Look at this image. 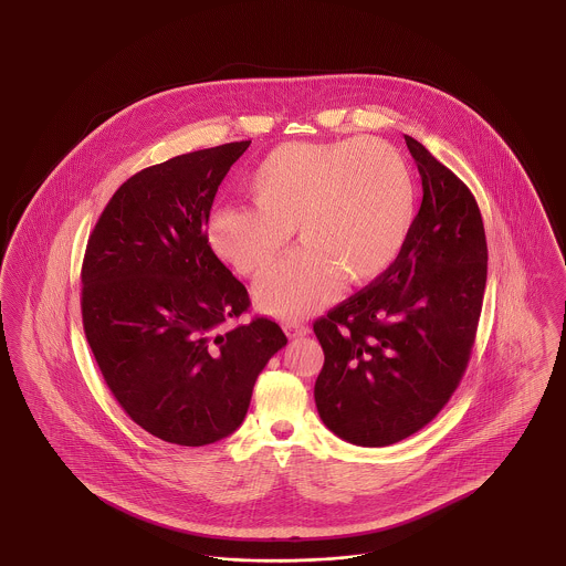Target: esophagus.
Segmentation results:
<instances>
[{"mask_svg": "<svg viewBox=\"0 0 566 566\" xmlns=\"http://www.w3.org/2000/svg\"><path fill=\"white\" fill-rule=\"evenodd\" d=\"M284 331L289 337H303L310 333V326L301 323H286L284 324Z\"/></svg>", "mask_w": 566, "mask_h": 566, "instance_id": "1", "label": "esophagus"}]
</instances>
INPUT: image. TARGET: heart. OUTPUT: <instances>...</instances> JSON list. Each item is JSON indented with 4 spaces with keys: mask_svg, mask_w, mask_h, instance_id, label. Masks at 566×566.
<instances>
[{
    "mask_svg": "<svg viewBox=\"0 0 566 566\" xmlns=\"http://www.w3.org/2000/svg\"><path fill=\"white\" fill-rule=\"evenodd\" d=\"M245 190L252 206L224 203L210 214L208 243L224 263L259 277L295 229L303 245L256 286L259 307L275 318L318 312L342 280L360 286L384 275L416 220L409 165L374 137L282 144L256 163Z\"/></svg>",
    "mask_w": 566,
    "mask_h": 566,
    "instance_id": "b5f03b06",
    "label": "heart"
}]
</instances>
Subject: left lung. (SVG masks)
<instances>
[{"label":"left lung","mask_w":566,"mask_h":566,"mask_svg":"<svg viewBox=\"0 0 566 566\" xmlns=\"http://www.w3.org/2000/svg\"><path fill=\"white\" fill-rule=\"evenodd\" d=\"M422 206L397 263L314 323V386L328 431L381 448L427 427L464 376L482 314L488 245L469 187L413 137Z\"/></svg>","instance_id":"1"}]
</instances>
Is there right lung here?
<instances>
[{
    "label": "right lung",
    "instance_id": "right-lung-1",
    "mask_svg": "<svg viewBox=\"0 0 566 566\" xmlns=\"http://www.w3.org/2000/svg\"><path fill=\"white\" fill-rule=\"evenodd\" d=\"M250 146L231 142L146 167L112 195L82 261V326L109 392L144 431L208 446L238 431L286 335L250 307L208 243L216 190Z\"/></svg>",
    "mask_w": 566,
    "mask_h": 566
}]
</instances>
